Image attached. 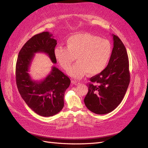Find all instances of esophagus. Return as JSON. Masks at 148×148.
<instances>
[{"instance_id": "1", "label": "esophagus", "mask_w": 148, "mask_h": 148, "mask_svg": "<svg viewBox=\"0 0 148 148\" xmlns=\"http://www.w3.org/2000/svg\"><path fill=\"white\" fill-rule=\"evenodd\" d=\"M71 83L74 84L75 85H79L80 84V83L78 81H76V80H71Z\"/></svg>"}]
</instances>
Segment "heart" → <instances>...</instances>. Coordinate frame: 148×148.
Listing matches in <instances>:
<instances>
[{
    "mask_svg": "<svg viewBox=\"0 0 148 148\" xmlns=\"http://www.w3.org/2000/svg\"><path fill=\"white\" fill-rule=\"evenodd\" d=\"M112 47L108 40L89 33L71 36L66 41V47L57 46L54 49L56 60L67 70L75 60L78 62L69 70L68 73L81 78L87 73L95 75L104 70L108 64Z\"/></svg>",
    "mask_w": 148,
    "mask_h": 148,
    "instance_id": "obj_1",
    "label": "heart"
}]
</instances>
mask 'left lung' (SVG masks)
I'll return each instance as SVG.
<instances>
[{
  "mask_svg": "<svg viewBox=\"0 0 148 148\" xmlns=\"http://www.w3.org/2000/svg\"><path fill=\"white\" fill-rule=\"evenodd\" d=\"M114 47L106 68L91 77L84 102L96 114H106L122 102L130 80L127 52L120 39L112 34Z\"/></svg>",
  "mask_w": 148,
  "mask_h": 148,
  "instance_id": "left-lung-1",
  "label": "left lung"
}]
</instances>
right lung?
<instances>
[{
  "instance_id": "right-lung-1",
  "label": "right lung",
  "mask_w": 148,
  "mask_h": 148,
  "mask_svg": "<svg viewBox=\"0 0 148 148\" xmlns=\"http://www.w3.org/2000/svg\"><path fill=\"white\" fill-rule=\"evenodd\" d=\"M47 31L34 35L21 49L16 64V83L21 97L35 113L42 117L53 116L63 109L66 89L70 78L53 66L41 81H34L28 73L34 53H45L52 63L56 64L54 49L57 40Z\"/></svg>"
}]
</instances>
